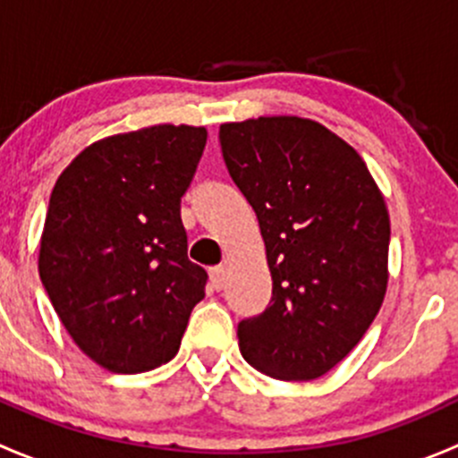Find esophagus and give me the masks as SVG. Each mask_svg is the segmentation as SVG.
Returning <instances> with one entry per match:
<instances>
[{
  "instance_id": "obj_1",
  "label": "esophagus",
  "mask_w": 458,
  "mask_h": 458,
  "mask_svg": "<svg viewBox=\"0 0 458 458\" xmlns=\"http://www.w3.org/2000/svg\"><path fill=\"white\" fill-rule=\"evenodd\" d=\"M210 284L215 290H224L225 285V266L210 267Z\"/></svg>"
}]
</instances>
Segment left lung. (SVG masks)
<instances>
[{"instance_id":"8db88e82","label":"left lung","mask_w":458,"mask_h":458,"mask_svg":"<svg viewBox=\"0 0 458 458\" xmlns=\"http://www.w3.org/2000/svg\"><path fill=\"white\" fill-rule=\"evenodd\" d=\"M219 141L272 272L270 306L239 323V350L267 377L312 381L348 357L386 297V199L359 152L312 119L221 123Z\"/></svg>"}]
</instances>
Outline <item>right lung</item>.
<instances>
[{"label": "right lung", "mask_w": 458, "mask_h": 458, "mask_svg": "<svg viewBox=\"0 0 458 458\" xmlns=\"http://www.w3.org/2000/svg\"><path fill=\"white\" fill-rule=\"evenodd\" d=\"M203 126L106 137L59 174L39 242V276L81 352L117 374L177 354L208 272L188 259L179 215L206 148Z\"/></svg>", "instance_id": "obj_1"}]
</instances>
